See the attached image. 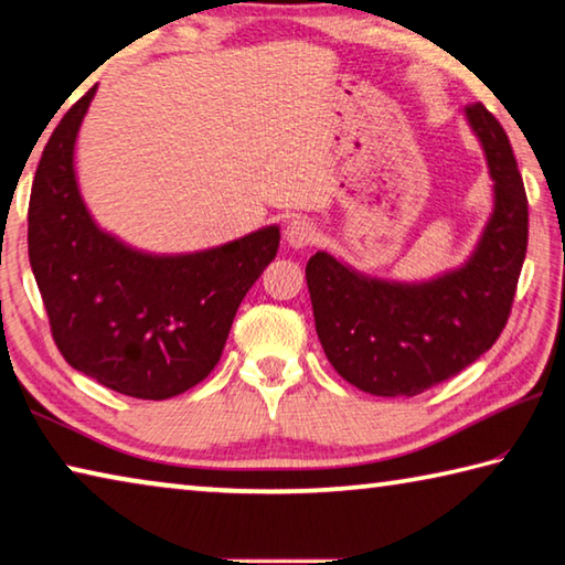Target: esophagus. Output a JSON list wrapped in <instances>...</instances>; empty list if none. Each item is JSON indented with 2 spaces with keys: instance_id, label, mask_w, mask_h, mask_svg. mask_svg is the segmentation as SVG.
<instances>
[{
  "instance_id": "obj_1",
  "label": "esophagus",
  "mask_w": 565,
  "mask_h": 565,
  "mask_svg": "<svg viewBox=\"0 0 565 565\" xmlns=\"http://www.w3.org/2000/svg\"><path fill=\"white\" fill-rule=\"evenodd\" d=\"M316 235H318L316 225H312V222L305 220V217H292L288 222V227H285V239H288L292 247L312 245V243H316Z\"/></svg>"
}]
</instances>
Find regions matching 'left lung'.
Here are the masks:
<instances>
[{
    "label": "left lung",
    "instance_id": "left-lung-1",
    "mask_svg": "<svg viewBox=\"0 0 565 565\" xmlns=\"http://www.w3.org/2000/svg\"><path fill=\"white\" fill-rule=\"evenodd\" d=\"M495 210L466 267L423 285L367 280L328 253L305 267L320 345L350 385L370 395H418L491 350L513 308L529 247V198L501 122L473 102Z\"/></svg>",
    "mask_w": 565,
    "mask_h": 565
}]
</instances>
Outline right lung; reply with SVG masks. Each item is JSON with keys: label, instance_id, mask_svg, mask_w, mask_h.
<instances>
[{"label": "right lung", "instance_id": "1", "mask_svg": "<svg viewBox=\"0 0 565 565\" xmlns=\"http://www.w3.org/2000/svg\"><path fill=\"white\" fill-rule=\"evenodd\" d=\"M95 89L67 109L36 164L30 265L62 358L109 391L164 401L220 363L239 302L275 260L280 233L265 227L205 253L152 257L97 230L72 168Z\"/></svg>", "mask_w": 565, "mask_h": 565}]
</instances>
